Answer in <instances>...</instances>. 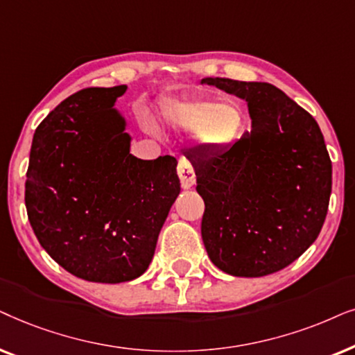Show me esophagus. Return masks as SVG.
<instances>
[{"mask_svg": "<svg viewBox=\"0 0 355 355\" xmlns=\"http://www.w3.org/2000/svg\"><path fill=\"white\" fill-rule=\"evenodd\" d=\"M177 173L178 177H180V182H182V188H191L195 185V180H196V175H195V170H193V165L190 164V160L182 157L178 159V165H177Z\"/></svg>", "mask_w": 355, "mask_h": 355, "instance_id": "1", "label": "esophagus"}]
</instances>
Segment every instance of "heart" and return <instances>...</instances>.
Wrapping results in <instances>:
<instances>
[{
    "label": "heart",
    "instance_id": "1",
    "mask_svg": "<svg viewBox=\"0 0 355 355\" xmlns=\"http://www.w3.org/2000/svg\"><path fill=\"white\" fill-rule=\"evenodd\" d=\"M167 120L182 130H196V138L206 149H220L240 138L245 130V110L239 102L216 103L209 98L178 102L168 107Z\"/></svg>",
    "mask_w": 355,
    "mask_h": 355
}]
</instances>
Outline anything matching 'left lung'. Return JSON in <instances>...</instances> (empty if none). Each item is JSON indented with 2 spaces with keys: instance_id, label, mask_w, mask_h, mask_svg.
<instances>
[{
  "instance_id": "left-lung-1",
  "label": "left lung",
  "mask_w": 355,
  "mask_h": 355,
  "mask_svg": "<svg viewBox=\"0 0 355 355\" xmlns=\"http://www.w3.org/2000/svg\"><path fill=\"white\" fill-rule=\"evenodd\" d=\"M201 83L245 98L252 116V131L230 148L188 155L206 252L232 276L281 271L315 242L328 212L331 159L318 123L272 84Z\"/></svg>"
}]
</instances>
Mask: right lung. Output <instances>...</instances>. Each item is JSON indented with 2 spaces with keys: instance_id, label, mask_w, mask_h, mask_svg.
I'll list each match as a JSON object with an SVG mask.
<instances>
[{
  "instance_id": "1",
  "label": "right lung",
  "mask_w": 355,
  "mask_h": 355,
  "mask_svg": "<svg viewBox=\"0 0 355 355\" xmlns=\"http://www.w3.org/2000/svg\"><path fill=\"white\" fill-rule=\"evenodd\" d=\"M126 86L87 87L37 126L26 180L29 222L45 252L76 277L126 282L148 269L173 201L177 160L130 154L113 107Z\"/></svg>"
}]
</instances>
